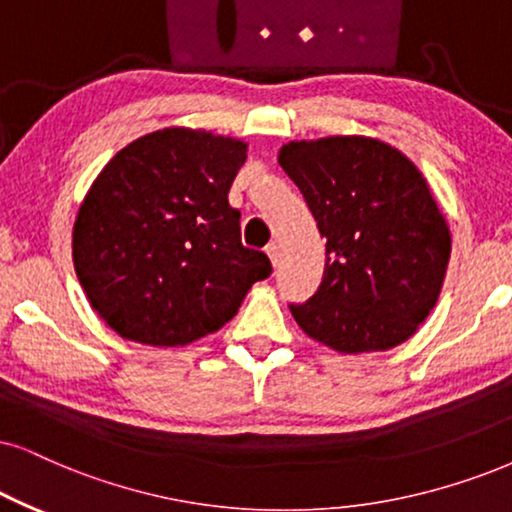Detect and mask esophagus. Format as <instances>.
<instances>
[{
	"label": "esophagus",
	"mask_w": 512,
	"mask_h": 512,
	"mask_svg": "<svg viewBox=\"0 0 512 512\" xmlns=\"http://www.w3.org/2000/svg\"><path fill=\"white\" fill-rule=\"evenodd\" d=\"M264 252H267L269 260H271V264H274V267H276V264H278V257H281V250H278V245H276V243H269L267 248H264Z\"/></svg>",
	"instance_id": "34e87169"
}]
</instances>
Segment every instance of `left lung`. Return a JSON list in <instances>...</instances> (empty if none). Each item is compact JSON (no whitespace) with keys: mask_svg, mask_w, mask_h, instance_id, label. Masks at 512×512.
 <instances>
[{"mask_svg":"<svg viewBox=\"0 0 512 512\" xmlns=\"http://www.w3.org/2000/svg\"><path fill=\"white\" fill-rule=\"evenodd\" d=\"M278 165L326 238L319 290L290 304L297 326L340 354L409 340L435 307L451 255L449 224L418 167L371 137L290 141Z\"/></svg>","mask_w":512,"mask_h":512,"instance_id":"1","label":"left lung"}]
</instances>
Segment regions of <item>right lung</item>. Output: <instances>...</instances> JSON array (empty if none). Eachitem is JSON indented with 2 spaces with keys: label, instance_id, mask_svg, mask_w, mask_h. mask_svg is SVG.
Masks as SVG:
<instances>
[{
  "label": "right lung",
  "instance_id": "add662e5",
  "mask_svg": "<svg viewBox=\"0 0 512 512\" xmlns=\"http://www.w3.org/2000/svg\"><path fill=\"white\" fill-rule=\"evenodd\" d=\"M248 144L165 127L113 155L84 196L73 262L96 314L120 338L179 347L231 321L269 257L241 243L229 189Z\"/></svg>",
  "mask_w": 512,
  "mask_h": 512
}]
</instances>
